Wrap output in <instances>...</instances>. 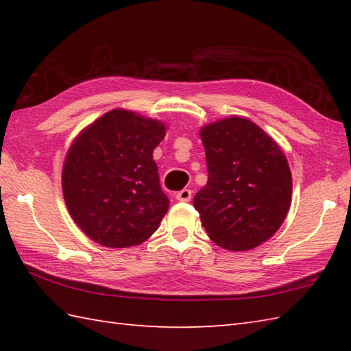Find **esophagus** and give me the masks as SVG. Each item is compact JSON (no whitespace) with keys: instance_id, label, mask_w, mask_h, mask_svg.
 <instances>
[{"instance_id":"1","label":"esophagus","mask_w":351,"mask_h":351,"mask_svg":"<svg viewBox=\"0 0 351 351\" xmlns=\"http://www.w3.org/2000/svg\"><path fill=\"white\" fill-rule=\"evenodd\" d=\"M176 199L180 200V202H189V200L191 199V190L184 189L181 191H178L176 193Z\"/></svg>"}]
</instances>
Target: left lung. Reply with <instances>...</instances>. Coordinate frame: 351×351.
Masks as SVG:
<instances>
[{"instance_id": "1", "label": "left lung", "mask_w": 351, "mask_h": 351, "mask_svg": "<svg viewBox=\"0 0 351 351\" xmlns=\"http://www.w3.org/2000/svg\"><path fill=\"white\" fill-rule=\"evenodd\" d=\"M208 182L193 199L208 237L220 247L250 250L285 220L293 178L279 145L249 119L204 126Z\"/></svg>"}]
</instances>
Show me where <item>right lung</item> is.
Segmentation results:
<instances>
[{"instance_id": "1", "label": "right lung", "mask_w": 351, "mask_h": 351, "mask_svg": "<svg viewBox=\"0 0 351 351\" xmlns=\"http://www.w3.org/2000/svg\"><path fill=\"white\" fill-rule=\"evenodd\" d=\"M166 136L155 119L116 108L88 125L66 155V206L83 232L106 247L147 240L169 210L154 149Z\"/></svg>"}]
</instances>
